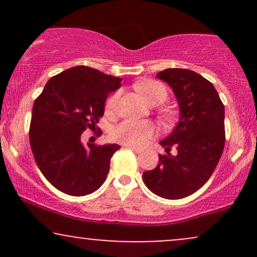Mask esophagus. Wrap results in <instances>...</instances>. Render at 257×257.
Returning a JSON list of instances; mask_svg holds the SVG:
<instances>
[{"label": "esophagus", "mask_w": 257, "mask_h": 257, "mask_svg": "<svg viewBox=\"0 0 257 257\" xmlns=\"http://www.w3.org/2000/svg\"><path fill=\"white\" fill-rule=\"evenodd\" d=\"M125 147H126V149L132 150V151H134L135 153H141V152H143V150H141V149H138V147H134V146H129V145H125Z\"/></svg>", "instance_id": "esophagus-1"}]
</instances>
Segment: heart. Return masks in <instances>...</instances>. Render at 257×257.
I'll list each match as a JSON object with an SVG mask.
<instances>
[{
    "instance_id": "b5f03b06",
    "label": "heart",
    "mask_w": 257,
    "mask_h": 257,
    "mask_svg": "<svg viewBox=\"0 0 257 257\" xmlns=\"http://www.w3.org/2000/svg\"><path fill=\"white\" fill-rule=\"evenodd\" d=\"M137 88L145 96L150 104L158 105L166 101L168 96L167 88L161 82L145 81L137 84ZM120 96V91L117 90L106 101V111L113 112ZM112 138L124 145L141 147L149 143L155 135V126L147 120H124L120 124L114 126L111 133Z\"/></svg>"
}]
</instances>
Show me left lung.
<instances>
[{
  "label": "left lung",
  "mask_w": 257,
  "mask_h": 257,
  "mask_svg": "<svg viewBox=\"0 0 257 257\" xmlns=\"http://www.w3.org/2000/svg\"><path fill=\"white\" fill-rule=\"evenodd\" d=\"M157 77L172 87L180 118L161 145L167 155L143 174L145 185L162 198L181 199L210 179L225 146V106L211 82L186 69H167ZM175 147L177 153H170Z\"/></svg>",
  "instance_id": "8db88e82"
}]
</instances>
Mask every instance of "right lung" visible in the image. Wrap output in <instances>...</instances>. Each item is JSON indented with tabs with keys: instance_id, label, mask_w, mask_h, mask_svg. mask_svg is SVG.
Returning a JSON list of instances; mask_svg holds the SVG:
<instances>
[{
	"instance_id": "1",
	"label": "right lung",
	"mask_w": 257,
	"mask_h": 257,
	"mask_svg": "<svg viewBox=\"0 0 257 257\" xmlns=\"http://www.w3.org/2000/svg\"><path fill=\"white\" fill-rule=\"evenodd\" d=\"M122 78L88 66H76L53 76L35 100L30 146L44 178L70 196L93 193L104 184L116 144L81 143L85 129L94 131L104 114L111 91ZM101 133V132H100Z\"/></svg>"
}]
</instances>
